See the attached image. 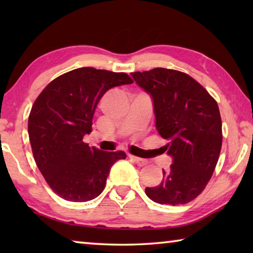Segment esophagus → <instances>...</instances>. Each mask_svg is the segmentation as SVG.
Wrapping results in <instances>:
<instances>
[{
	"mask_svg": "<svg viewBox=\"0 0 253 253\" xmlns=\"http://www.w3.org/2000/svg\"><path fill=\"white\" fill-rule=\"evenodd\" d=\"M129 158H130V161L132 163H135V164L138 165V166H145L147 164V161L143 160V158H139V157H136V156H132V155H129Z\"/></svg>",
	"mask_w": 253,
	"mask_h": 253,
	"instance_id": "34e87169",
	"label": "esophagus"
}]
</instances>
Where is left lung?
<instances>
[{"instance_id":"8db88e82","label":"left lung","mask_w":253,"mask_h":253,"mask_svg":"<svg viewBox=\"0 0 253 253\" xmlns=\"http://www.w3.org/2000/svg\"><path fill=\"white\" fill-rule=\"evenodd\" d=\"M130 75L151 95L156 129L169 140L164 148L173 160L169 172L163 169L162 182L145 188V193L160 204L191 202L202 193L219 160V106L198 81L184 72L155 68Z\"/></svg>"}]
</instances>
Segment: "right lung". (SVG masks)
<instances>
[{
  "instance_id": "obj_1",
  "label": "right lung",
  "mask_w": 253,
  "mask_h": 253,
  "mask_svg": "<svg viewBox=\"0 0 253 253\" xmlns=\"http://www.w3.org/2000/svg\"><path fill=\"white\" fill-rule=\"evenodd\" d=\"M132 84L124 72L78 68L55 78L37 98L28 131L37 166L60 198L87 202L101 194L109 170L123 151L104 152L83 142L91 132L100 98L114 87Z\"/></svg>"
}]
</instances>
